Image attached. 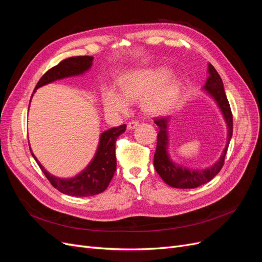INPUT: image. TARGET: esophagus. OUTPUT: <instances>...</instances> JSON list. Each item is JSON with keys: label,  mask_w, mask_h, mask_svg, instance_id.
Instances as JSON below:
<instances>
[{"label": "esophagus", "mask_w": 262, "mask_h": 262, "mask_svg": "<svg viewBox=\"0 0 262 262\" xmlns=\"http://www.w3.org/2000/svg\"><path fill=\"white\" fill-rule=\"evenodd\" d=\"M139 125V121H136V120H132L128 123V130H133L136 129L137 126Z\"/></svg>", "instance_id": "34e87169"}]
</instances>
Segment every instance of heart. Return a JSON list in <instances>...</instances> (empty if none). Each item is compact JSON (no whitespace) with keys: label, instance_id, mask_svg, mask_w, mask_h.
Masks as SVG:
<instances>
[{"label":"heart","instance_id":"b5f03b06","mask_svg":"<svg viewBox=\"0 0 262 262\" xmlns=\"http://www.w3.org/2000/svg\"><path fill=\"white\" fill-rule=\"evenodd\" d=\"M168 67H153L129 71L118 80L119 93L107 87L101 94L102 108L110 115L123 114L130 102L142 98V107L148 114L158 115L177 104L182 91V82L171 77Z\"/></svg>","mask_w":262,"mask_h":262}]
</instances>
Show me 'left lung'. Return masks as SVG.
I'll return each instance as SVG.
<instances>
[{
    "label": "left lung",
    "instance_id": "obj_1",
    "mask_svg": "<svg viewBox=\"0 0 262 262\" xmlns=\"http://www.w3.org/2000/svg\"><path fill=\"white\" fill-rule=\"evenodd\" d=\"M208 78L202 92L212 98L220 109L226 123V145L222 152L221 157L212 166L205 168H190L182 164H178L172 160L169 154V132L168 125L170 117L156 119L155 123L160 128L157 134V145L154 154V167L162 179L173 188L192 189L207 184L215 177L223 167L224 158L227 152L229 141L233 136V116L229 107L224 85L222 78L212 64H208Z\"/></svg>",
    "mask_w": 262,
    "mask_h": 262
}]
</instances>
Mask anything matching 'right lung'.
Returning a JSON list of instances; mask_svg holds the SVG:
<instances>
[{
	"instance_id": "right-lung-1",
	"label": "right lung",
	"mask_w": 262,
	"mask_h": 262,
	"mask_svg": "<svg viewBox=\"0 0 262 262\" xmlns=\"http://www.w3.org/2000/svg\"><path fill=\"white\" fill-rule=\"evenodd\" d=\"M93 57H73L63 60L58 66L53 67L37 83L34 93L39 87L52 82L63 80L67 77L80 76L85 74L93 66ZM126 125L122 124L117 128L104 131L99 137L98 146L93 160L76 176L72 178L55 177L47 171L43 166L37 160L35 154L30 152L36 160L39 167L50 184L60 192L72 196H90L105 191L116 170V141L117 138L125 131Z\"/></svg>"
}]
</instances>
